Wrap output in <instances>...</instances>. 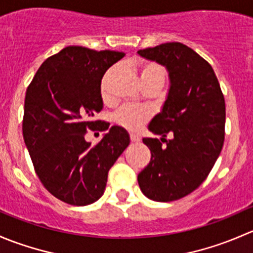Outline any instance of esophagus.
<instances>
[{
    "instance_id": "1",
    "label": "esophagus",
    "mask_w": 253,
    "mask_h": 253,
    "mask_svg": "<svg viewBox=\"0 0 253 253\" xmlns=\"http://www.w3.org/2000/svg\"><path fill=\"white\" fill-rule=\"evenodd\" d=\"M129 139H131V142H133V143H137V142L141 141L139 136H138V134H136V133H131V134H129Z\"/></svg>"
}]
</instances>
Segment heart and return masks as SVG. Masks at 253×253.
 Returning a JSON list of instances; mask_svg holds the SVG:
<instances>
[{
  "instance_id": "1",
  "label": "heart",
  "mask_w": 253,
  "mask_h": 253,
  "mask_svg": "<svg viewBox=\"0 0 253 253\" xmlns=\"http://www.w3.org/2000/svg\"><path fill=\"white\" fill-rule=\"evenodd\" d=\"M137 70L139 72V77H141L143 86L149 83H153L155 81H164L165 79L164 70H163L162 66H159L155 62L141 61L137 65ZM112 72H114V70L108 71V73L104 76L103 81H101L100 90L103 98L108 96V84ZM150 116H152V114H150V111L147 108L126 105L122 106L121 109H119L112 115V120H114L115 124L128 129V131H137L150 119Z\"/></svg>"
}]
</instances>
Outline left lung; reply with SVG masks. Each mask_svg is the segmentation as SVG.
Returning a JSON list of instances; mask_svg holds the SVG:
<instances>
[{
    "label": "left lung",
    "mask_w": 253,
    "mask_h": 253,
    "mask_svg": "<svg viewBox=\"0 0 253 253\" xmlns=\"http://www.w3.org/2000/svg\"><path fill=\"white\" fill-rule=\"evenodd\" d=\"M138 53L165 66L170 77L163 110L148 126L167 144L143 138L152 157L138 183L150 200L171 202L200 187L215 164L225 136V100L211 66L191 47L167 42ZM168 133L174 136L169 141Z\"/></svg>",
    "instance_id": "1"
}]
</instances>
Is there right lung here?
<instances>
[{"label":"right lung","instance_id":"obj_1","mask_svg":"<svg viewBox=\"0 0 253 253\" xmlns=\"http://www.w3.org/2000/svg\"><path fill=\"white\" fill-rule=\"evenodd\" d=\"M124 56L67 46L44 61L27 88L23 138L44 187L68 205L98 201L109 170L129 144L128 133L119 126L93 147L84 139L89 129L110 126L93 116L103 109L101 78Z\"/></svg>","mask_w":253,"mask_h":253}]
</instances>
